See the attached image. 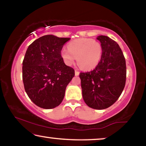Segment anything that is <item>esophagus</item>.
Listing matches in <instances>:
<instances>
[{"instance_id": "esophagus-1", "label": "esophagus", "mask_w": 146, "mask_h": 146, "mask_svg": "<svg viewBox=\"0 0 146 146\" xmlns=\"http://www.w3.org/2000/svg\"><path fill=\"white\" fill-rule=\"evenodd\" d=\"M75 76H78V75H79V74H80V72L78 71L77 70H75Z\"/></svg>"}]
</instances>
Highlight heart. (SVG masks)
Returning a JSON list of instances; mask_svg holds the SVG:
<instances>
[{"label":"heart","mask_w":146,"mask_h":146,"mask_svg":"<svg viewBox=\"0 0 146 146\" xmlns=\"http://www.w3.org/2000/svg\"><path fill=\"white\" fill-rule=\"evenodd\" d=\"M68 48H63L60 53L62 59L67 66L72 65L76 59L83 70H92L102 57V45L91 38L76 39L69 43Z\"/></svg>","instance_id":"heart-1"}]
</instances>
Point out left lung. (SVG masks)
Returning <instances> with one entry per match:
<instances>
[{
	"instance_id": "1",
	"label": "left lung",
	"mask_w": 146,
	"mask_h": 146,
	"mask_svg": "<svg viewBox=\"0 0 146 146\" xmlns=\"http://www.w3.org/2000/svg\"><path fill=\"white\" fill-rule=\"evenodd\" d=\"M102 47L99 64L93 70L80 73L82 97L89 107L104 110L122 93L126 79L125 60L120 46L107 36L97 37Z\"/></svg>"
}]
</instances>
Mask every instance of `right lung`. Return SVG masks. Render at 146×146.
<instances>
[{"mask_svg": "<svg viewBox=\"0 0 146 146\" xmlns=\"http://www.w3.org/2000/svg\"><path fill=\"white\" fill-rule=\"evenodd\" d=\"M70 39L47 35L27 49L23 62L24 89L32 102L41 108L60 105L75 76V70L64 64L60 55L64 44Z\"/></svg>", "mask_w": 146, "mask_h": 146, "instance_id": "obj_1", "label": "right lung"}]
</instances>
